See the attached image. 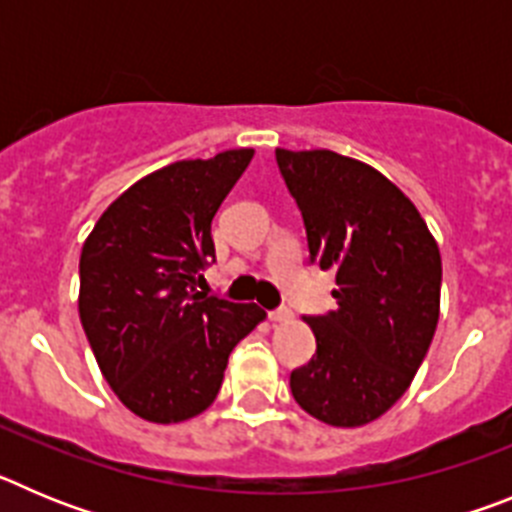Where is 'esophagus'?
<instances>
[{"label":"esophagus","mask_w":512,"mask_h":512,"mask_svg":"<svg viewBox=\"0 0 512 512\" xmlns=\"http://www.w3.org/2000/svg\"><path fill=\"white\" fill-rule=\"evenodd\" d=\"M271 318V323H289V320L295 318V315H292V310H287V307H282V310H274L269 315Z\"/></svg>","instance_id":"obj_1"}]
</instances>
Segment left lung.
Returning <instances> with one entry per match:
<instances>
[{"label": "left lung", "instance_id": "left-lung-1", "mask_svg": "<svg viewBox=\"0 0 512 512\" xmlns=\"http://www.w3.org/2000/svg\"><path fill=\"white\" fill-rule=\"evenodd\" d=\"M310 259L336 271V310L305 318L318 351L292 372L302 410L333 428L382 418L408 392L441 315V253L418 207L374 166L277 148Z\"/></svg>", "mask_w": 512, "mask_h": 512}]
</instances>
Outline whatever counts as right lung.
I'll list each match as a JSON object with an SVG mask.
<instances>
[{
    "label": "right lung",
    "instance_id": "right-lung-1",
    "mask_svg": "<svg viewBox=\"0 0 512 512\" xmlns=\"http://www.w3.org/2000/svg\"><path fill=\"white\" fill-rule=\"evenodd\" d=\"M253 148L187 158L117 197L79 261V318L117 400L171 425L215 402L228 356L266 312L197 292L215 256L212 217L251 164Z\"/></svg>",
    "mask_w": 512,
    "mask_h": 512
}]
</instances>
